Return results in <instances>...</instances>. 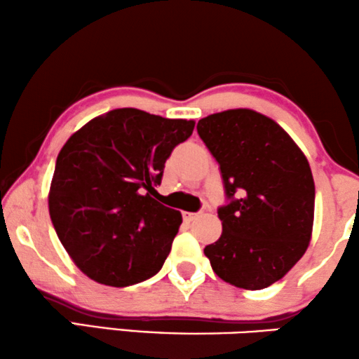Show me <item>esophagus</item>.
<instances>
[{"mask_svg":"<svg viewBox=\"0 0 359 359\" xmlns=\"http://www.w3.org/2000/svg\"><path fill=\"white\" fill-rule=\"evenodd\" d=\"M197 217H199V214H196V212H183L184 222H192V220H196Z\"/></svg>","mask_w":359,"mask_h":359,"instance_id":"esophagus-1","label":"esophagus"}]
</instances>
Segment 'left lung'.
Returning <instances> with one entry per match:
<instances>
[{
	"label": "left lung",
	"mask_w": 359,
	"mask_h": 359,
	"mask_svg": "<svg viewBox=\"0 0 359 359\" xmlns=\"http://www.w3.org/2000/svg\"><path fill=\"white\" fill-rule=\"evenodd\" d=\"M197 133L220 165L230 199L218 209L222 235L204 254L223 282L267 288L303 257L313 236L308 158L280 124L249 108L202 118Z\"/></svg>",
	"instance_id": "8db88e82"
}]
</instances>
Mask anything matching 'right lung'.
I'll list each match as a JSON object with an SVG mask.
<instances>
[{"label": "right lung", "instance_id": "1", "mask_svg": "<svg viewBox=\"0 0 359 359\" xmlns=\"http://www.w3.org/2000/svg\"><path fill=\"white\" fill-rule=\"evenodd\" d=\"M194 124L116 108L77 129L60 150L50 217L72 262L93 282L129 287L162 269L183 217L152 192Z\"/></svg>", "mask_w": 359, "mask_h": 359}]
</instances>
